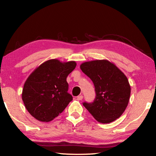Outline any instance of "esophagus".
I'll use <instances>...</instances> for the list:
<instances>
[{
  "label": "esophagus",
  "mask_w": 156,
  "mask_h": 156,
  "mask_svg": "<svg viewBox=\"0 0 156 156\" xmlns=\"http://www.w3.org/2000/svg\"><path fill=\"white\" fill-rule=\"evenodd\" d=\"M83 99V95H78V97H77V100H82Z\"/></svg>",
  "instance_id": "34e87169"
}]
</instances>
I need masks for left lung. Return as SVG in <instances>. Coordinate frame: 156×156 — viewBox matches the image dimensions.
<instances>
[{"label":"left lung","mask_w":156,"mask_h":156,"mask_svg":"<svg viewBox=\"0 0 156 156\" xmlns=\"http://www.w3.org/2000/svg\"><path fill=\"white\" fill-rule=\"evenodd\" d=\"M80 69L93 81L96 93L92 103L84 102L83 106L100 123H109L119 118L131 93L126 75L108 60L85 62Z\"/></svg>","instance_id":"8db88e82"}]
</instances>
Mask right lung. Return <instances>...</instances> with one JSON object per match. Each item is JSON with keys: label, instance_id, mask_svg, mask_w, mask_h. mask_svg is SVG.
<instances>
[{"label": "right lung", "instance_id": "right-lung-1", "mask_svg": "<svg viewBox=\"0 0 156 156\" xmlns=\"http://www.w3.org/2000/svg\"><path fill=\"white\" fill-rule=\"evenodd\" d=\"M75 61L62 63L51 59L40 65L27 79L22 98L34 118L48 122L63 111L73 100L67 92V76L75 69Z\"/></svg>", "mask_w": 156, "mask_h": 156}]
</instances>
